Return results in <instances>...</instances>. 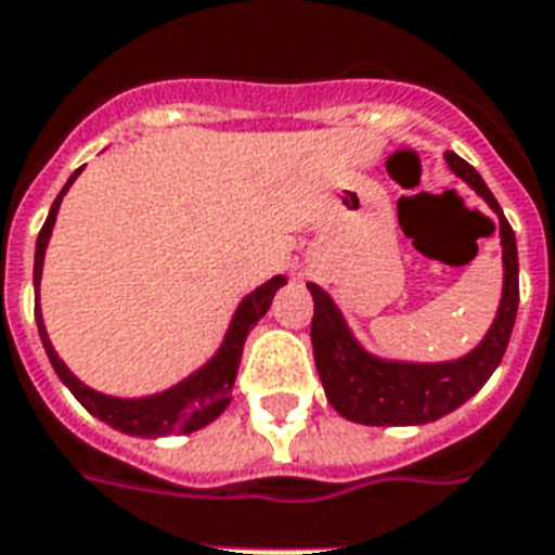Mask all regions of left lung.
I'll use <instances>...</instances> for the list:
<instances>
[{"label": "left lung", "mask_w": 555, "mask_h": 555, "mask_svg": "<svg viewBox=\"0 0 555 555\" xmlns=\"http://www.w3.org/2000/svg\"><path fill=\"white\" fill-rule=\"evenodd\" d=\"M444 160L456 178L468 183L489 204L500 222L503 248V289L494 322L465 357L444 362L386 360L365 351L345 322L341 310L319 283H307L315 312H312V357L322 377L324 395L341 418L369 427H412L444 418L460 410L486 386L506 353L515 315H518V245L498 198L491 195L480 172L465 164L460 154L444 152Z\"/></svg>", "instance_id": "left-lung-1"}]
</instances>
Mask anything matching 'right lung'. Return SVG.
Masks as SVG:
<instances>
[{
    "label": "right lung",
    "mask_w": 555,
    "mask_h": 555,
    "mask_svg": "<svg viewBox=\"0 0 555 555\" xmlns=\"http://www.w3.org/2000/svg\"><path fill=\"white\" fill-rule=\"evenodd\" d=\"M78 175H81V169L73 172V178L64 183V190L57 193L52 210L46 216L43 231L37 236L35 248V319L40 339H43L46 357L52 362V369L61 377V383L75 395V401L81 403L90 415H95L104 424H111L114 430L128 433V436H140V439L181 436V433L202 430V427H207L210 421H216L228 410L233 380H236V369H240V360H243L245 339L254 331V324L260 322L262 315L269 312L274 293L286 283V278L274 274L272 281H266L254 293L245 295L240 307L233 310L231 324H228L222 345L216 348L214 357L204 362L202 369H195L193 374H186L183 380L169 386V389L154 391V395H145V398H114V395L90 389L57 357L55 345H52L49 333H46L43 312H40V278H43L46 248H49V240H52V228H55L61 202H64V195L69 193V186H73Z\"/></svg>",
    "instance_id": "right-lung-1"
}]
</instances>
